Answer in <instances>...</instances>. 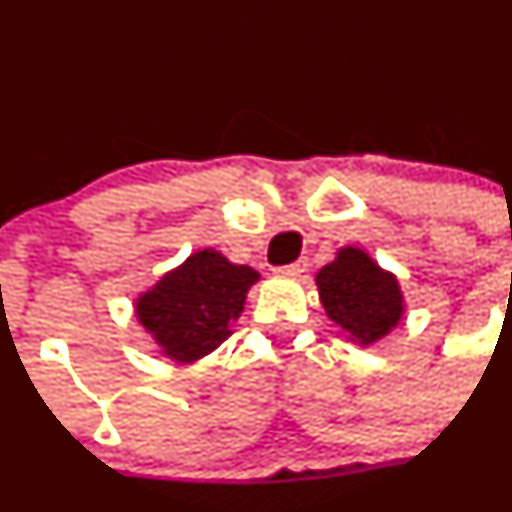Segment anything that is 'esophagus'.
<instances>
[{"label":"esophagus","instance_id":"obj_1","mask_svg":"<svg viewBox=\"0 0 512 512\" xmlns=\"http://www.w3.org/2000/svg\"><path fill=\"white\" fill-rule=\"evenodd\" d=\"M307 266H310V263H307V258H298V261L290 263V266L278 268V273H288V276H300V273L307 271Z\"/></svg>","mask_w":512,"mask_h":512}]
</instances>
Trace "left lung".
Listing matches in <instances>:
<instances>
[{"label": "left lung", "mask_w": 512, "mask_h": 512, "mask_svg": "<svg viewBox=\"0 0 512 512\" xmlns=\"http://www.w3.org/2000/svg\"><path fill=\"white\" fill-rule=\"evenodd\" d=\"M320 302L346 339L371 346L393 332L405 315L398 278L378 266L359 246H344L315 278Z\"/></svg>", "instance_id": "left-lung-1"}]
</instances>
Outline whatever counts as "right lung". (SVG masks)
Listing matches in <instances>:
<instances>
[{
  "mask_svg": "<svg viewBox=\"0 0 512 512\" xmlns=\"http://www.w3.org/2000/svg\"><path fill=\"white\" fill-rule=\"evenodd\" d=\"M258 278L254 268L232 263L219 251H195L134 300L136 320L163 356L192 364L232 334Z\"/></svg>",
  "mask_w": 512,
  "mask_h": 512,
  "instance_id": "1",
  "label": "right lung"
}]
</instances>
